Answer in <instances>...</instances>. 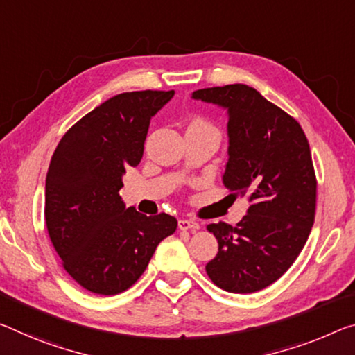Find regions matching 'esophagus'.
<instances>
[{"label":"esophagus","instance_id":"1","mask_svg":"<svg viewBox=\"0 0 355 355\" xmlns=\"http://www.w3.org/2000/svg\"><path fill=\"white\" fill-rule=\"evenodd\" d=\"M178 229L180 230H191V232H193V230H198L199 229V223H196V221H193V219H180L178 221Z\"/></svg>","mask_w":355,"mask_h":355}]
</instances>
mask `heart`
<instances>
[{"label":"heart","instance_id":"heart-1","mask_svg":"<svg viewBox=\"0 0 355 355\" xmlns=\"http://www.w3.org/2000/svg\"><path fill=\"white\" fill-rule=\"evenodd\" d=\"M194 123H202V121H194Z\"/></svg>","mask_w":355,"mask_h":355}]
</instances>
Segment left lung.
Here are the masks:
<instances>
[{
  "label": "left lung",
  "instance_id": "8db88e82",
  "mask_svg": "<svg viewBox=\"0 0 355 355\" xmlns=\"http://www.w3.org/2000/svg\"><path fill=\"white\" fill-rule=\"evenodd\" d=\"M194 99L229 112V161L223 182L246 196L248 215L232 227L213 223L218 254L205 266L218 288L251 294L275 283L299 257L316 215L311 151L294 116L243 83L198 89Z\"/></svg>",
  "mask_w": 355,
  "mask_h": 355
}]
</instances>
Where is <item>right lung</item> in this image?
Masks as SVG:
<instances>
[{
	"label": "right lung",
	"instance_id": "1",
	"mask_svg": "<svg viewBox=\"0 0 355 355\" xmlns=\"http://www.w3.org/2000/svg\"><path fill=\"white\" fill-rule=\"evenodd\" d=\"M171 92H128L107 99L67 129L46 178L47 232L61 266L93 294L115 295L142 277L177 219L125 208L123 173L144 156L150 120Z\"/></svg>",
	"mask_w": 355,
	"mask_h": 355
}]
</instances>
